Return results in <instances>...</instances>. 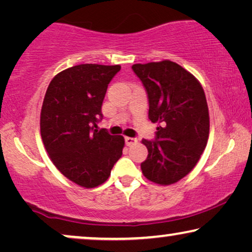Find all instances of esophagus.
<instances>
[{"label": "esophagus", "instance_id": "34e87169", "mask_svg": "<svg viewBox=\"0 0 252 252\" xmlns=\"http://www.w3.org/2000/svg\"><path fill=\"white\" fill-rule=\"evenodd\" d=\"M125 142H126V146L130 147V146H133V144H135V143L137 142V140L135 139V137H128V136H126V137H125Z\"/></svg>", "mask_w": 252, "mask_h": 252}]
</instances>
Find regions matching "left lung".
<instances>
[{
	"instance_id": "1",
	"label": "left lung",
	"mask_w": 252,
	"mask_h": 252,
	"mask_svg": "<svg viewBox=\"0 0 252 252\" xmlns=\"http://www.w3.org/2000/svg\"><path fill=\"white\" fill-rule=\"evenodd\" d=\"M132 68L147 91L149 119L160 124L156 140H142L148 157L141 170L155 184H175L195 167L208 143L204 91L190 72L174 62L134 64Z\"/></svg>"
}]
</instances>
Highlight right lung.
I'll use <instances>...</instances> for the list:
<instances>
[{"label": "right lung", "mask_w": 252, "mask_h": 252, "mask_svg": "<svg viewBox=\"0 0 252 252\" xmlns=\"http://www.w3.org/2000/svg\"><path fill=\"white\" fill-rule=\"evenodd\" d=\"M120 65L80 64L60 72L44 95L40 129L57 170L84 188L108 180L125 140L97 129L109 82Z\"/></svg>", "instance_id": "obj_1"}]
</instances>
